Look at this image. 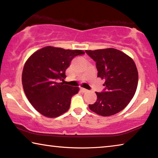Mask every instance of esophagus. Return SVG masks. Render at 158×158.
Segmentation results:
<instances>
[{"instance_id":"1","label":"esophagus","mask_w":158,"mask_h":158,"mask_svg":"<svg viewBox=\"0 0 158 158\" xmlns=\"http://www.w3.org/2000/svg\"><path fill=\"white\" fill-rule=\"evenodd\" d=\"M80 91H81V92H82V93H86V92H88V90H87V89H84V88H81L80 89Z\"/></svg>"}]
</instances>
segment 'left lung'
<instances>
[{
  "label": "left lung",
  "instance_id": "obj_1",
  "mask_svg": "<svg viewBox=\"0 0 158 158\" xmlns=\"http://www.w3.org/2000/svg\"><path fill=\"white\" fill-rule=\"evenodd\" d=\"M96 62L98 77L104 79V89L96 92L97 100L89 104L90 110L100 116H109L123 110L135 95L138 73L134 61L114 48L86 50Z\"/></svg>",
  "mask_w": 158,
  "mask_h": 158
}]
</instances>
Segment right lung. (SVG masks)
Masks as SVG:
<instances>
[{"label":"right lung","mask_w":158,"mask_h":158,"mask_svg":"<svg viewBox=\"0 0 158 158\" xmlns=\"http://www.w3.org/2000/svg\"><path fill=\"white\" fill-rule=\"evenodd\" d=\"M79 49L45 47L30 56L22 74L23 86L27 99L44 116L57 117L69 109L72 97L79 87L64 84L65 71L76 56L84 55Z\"/></svg>","instance_id":"right-lung-1"}]
</instances>
